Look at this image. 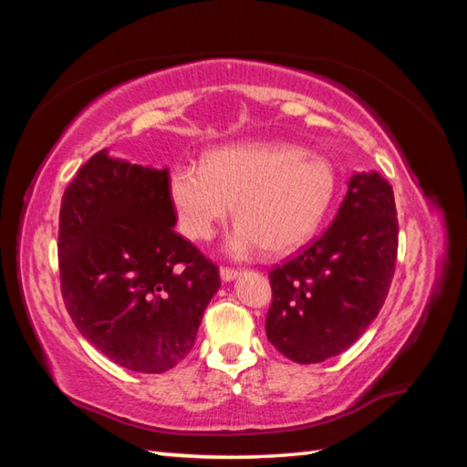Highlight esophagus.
Masks as SVG:
<instances>
[{
    "label": "esophagus",
    "mask_w": 467,
    "mask_h": 467,
    "mask_svg": "<svg viewBox=\"0 0 467 467\" xmlns=\"http://www.w3.org/2000/svg\"><path fill=\"white\" fill-rule=\"evenodd\" d=\"M239 276V269H233V266H221V279L223 281H233Z\"/></svg>",
    "instance_id": "1"
}]
</instances>
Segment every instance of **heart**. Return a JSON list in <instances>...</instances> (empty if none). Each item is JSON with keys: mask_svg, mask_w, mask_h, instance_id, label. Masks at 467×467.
Masks as SVG:
<instances>
[{"mask_svg": "<svg viewBox=\"0 0 467 467\" xmlns=\"http://www.w3.org/2000/svg\"><path fill=\"white\" fill-rule=\"evenodd\" d=\"M182 233L206 241L234 202L228 251L269 254L299 249L321 226L337 192L333 164L293 144H239L206 154L202 166L176 164L168 181Z\"/></svg>", "mask_w": 467, "mask_h": 467, "instance_id": "1", "label": "heart"}]
</instances>
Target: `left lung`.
I'll list each match as a JSON object with an SVG mask.
<instances>
[{"mask_svg":"<svg viewBox=\"0 0 467 467\" xmlns=\"http://www.w3.org/2000/svg\"><path fill=\"white\" fill-rule=\"evenodd\" d=\"M398 241L391 184L379 172L355 174L331 226L271 269L266 339L296 363L343 353L381 311Z\"/></svg>","mask_w":467,"mask_h":467,"instance_id":"left-lung-1","label":"left lung"}]
</instances>
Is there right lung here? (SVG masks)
Here are the masks:
<instances>
[{
    "instance_id": "obj_1",
    "label": "right lung",
    "mask_w": 467,
    "mask_h": 467,
    "mask_svg": "<svg viewBox=\"0 0 467 467\" xmlns=\"http://www.w3.org/2000/svg\"><path fill=\"white\" fill-rule=\"evenodd\" d=\"M168 171L114 161L80 166L59 206L57 263L78 331L108 359L164 373L191 353L218 266L174 231Z\"/></svg>"
}]
</instances>
